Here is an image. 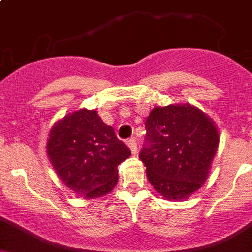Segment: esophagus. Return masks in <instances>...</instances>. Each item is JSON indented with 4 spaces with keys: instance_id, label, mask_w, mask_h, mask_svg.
Listing matches in <instances>:
<instances>
[{
    "instance_id": "obj_1",
    "label": "esophagus",
    "mask_w": 252,
    "mask_h": 252,
    "mask_svg": "<svg viewBox=\"0 0 252 252\" xmlns=\"http://www.w3.org/2000/svg\"><path fill=\"white\" fill-rule=\"evenodd\" d=\"M126 145L129 147V150L132 151V154H136L137 152V141L134 138H130L126 141Z\"/></svg>"
}]
</instances>
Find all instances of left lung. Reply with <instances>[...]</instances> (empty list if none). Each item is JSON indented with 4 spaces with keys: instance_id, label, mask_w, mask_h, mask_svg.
<instances>
[{
    "instance_id": "left-lung-1",
    "label": "left lung",
    "mask_w": 252,
    "mask_h": 252,
    "mask_svg": "<svg viewBox=\"0 0 252 252\" xmlns=\"http://www.w3.org/2000/svg\"><path fill=\"white\" fill-rule=\"evenodd\" d=\"M146 130L139 158L155 191L169 201L186 200L198 191L219 146L210 116L189 103L154 107Z\"/></svg>"
}]
</instances>
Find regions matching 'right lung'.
I'll return each instance as SVG.
<instances>
[{"instance_id":"1","label":"right lung","mask_w":252,"mask_h":252,"mask_svg":"<svg viewBox=\"0 0 252 252\" xmlns=\"http://www.w3.org/2000/svg\"><path fill=\"white\" fill-rule=\"evenodd\" d=\"M46 150L60 181L84 198L111 192L119 179L118 165L130 156L113 126L105 124L96 110L87 109L55 123Z\"/></svg>"}]
</instances>
